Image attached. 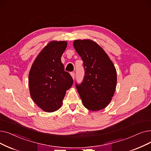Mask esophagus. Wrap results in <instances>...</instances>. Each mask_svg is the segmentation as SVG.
Masks as SVG:
<instances>
[{
  "instance_id": "obj_1",
  "label": "esophagus",
  "mask_w": 151,
  "mask_h": 151,
  "mask_svg": "<svg viewBox=\"0 0 151 151\" xmlns=\"http://www.w3.org/2000/svg\"><path fill=\"white\" fill-rule=\"evenodd\" d=\"M70 75L72 76V78H73V79L74 80L75 79V74L74 72H71V73H70Z\"/></svg>"
}]
</instances>
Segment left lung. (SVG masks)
Listing matches in <instances>:
<instances>
[{
  "label": "left lung",
  "mask_w": 151,
  "mask_h": 151,
  "mask_svg": "<svg viewBox=\"0 0 151 151\" xmlns=\"http://www.w3.org/2000/svg\"><path fill=\"white\" fill-rule=\"evenodd\" d=\"M73 46L83 61L84 76L76 88L84 106L97 111L106 107L114 94L116 71L104 49L90 39L73 42Z\"/></svg>",
  "instance_id": "obj_1"
}]
</instances>
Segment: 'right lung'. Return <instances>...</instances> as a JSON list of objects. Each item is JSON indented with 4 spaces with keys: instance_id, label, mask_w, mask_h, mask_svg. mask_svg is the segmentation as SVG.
<instances>
[{
    "instance_id": "1",
    "label": "right lung",
    "mask_w": 151,
    "mask_h": 151,
    "mask_svg": "<svg viewBox=\"0 0 151 151\" xmlns=\"http://www.w3.org/2000/svg\"><path fill=\"white\" fill-rule=\"evenodd\" d=\"M67 46L66 41L50 42L38 54L29 73V88L32 99L47 112L59 109L73 83L65 71L61 57Z\"/></svg>"
}]
</instances>
